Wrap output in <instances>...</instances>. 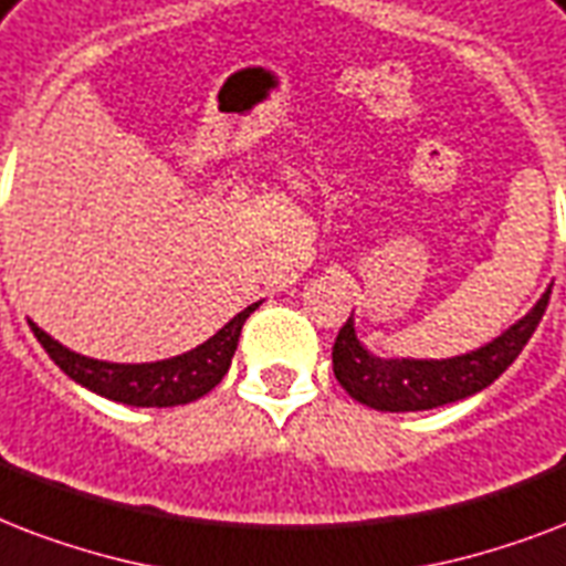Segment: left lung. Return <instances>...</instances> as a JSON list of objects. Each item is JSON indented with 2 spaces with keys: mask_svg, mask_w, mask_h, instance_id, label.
<instances>
[{
  "mask_svg": "<svg viewBox=\"0 0 566 566\" xmlns=\"http://www.w3.org/2000/svg\"><path fill=\"white\" fill-rule=\"evenodd\" d=\"M549 292L552 289H546L541 301L493 343L461 357H449V360L375 357L363 348L354 333V318H348L333 343V375L354 401L375 407V410H387V413L431 410V407L461 401L488 389L520 357L546 313Z\"/></svg>",
  "mask_w": 566,
  "mask_h": 566,
  "instance_id": "obj_1",
  "label": "left lung"
}]
</instances>
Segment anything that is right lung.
<instances>
[{"instance_id": "add662e5", "label": "right lung", "mask_w": 566, "mask_h": 566, "mask_svg": "<svg viewBox=\"0 0 566 566\" xmlns=\"http://www.w3.org/2000/svg\"><path fill=\"white\" fill-rule=\"evenodd\" d=\"M256 306L260 304H251L235 318H230L203 345H197L179 357H170V360L156 363L94 360V357L64 348L59 339H52L50 333L41 331L34 322L29 324H32L38 343L55 360V366L96 396L112 398V401L129 407H177L197 401L221 384V378L230 369V360H233L239 336H242V324L248 322V315Z\"/></svg>"}]
</instances>
